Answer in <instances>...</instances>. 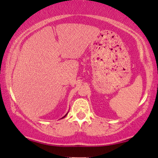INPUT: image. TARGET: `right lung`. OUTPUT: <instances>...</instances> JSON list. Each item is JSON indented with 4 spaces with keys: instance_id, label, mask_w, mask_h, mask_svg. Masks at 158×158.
I'll return each mask as SVG.
<instances>
[{
    "instance_id": "obj_1",
    "label": "right lung",
    "mask_w": 158,
    "mask_h": 158,
    "mask_svg": "<svg viewBox=\"0 0 158 158\" xmlns=\"http://www.w3.org/2000/svg\"><path fill=\"white\" fill-rule=\"evenodd\" d=\"M66 115H67V114H66ZM66 115H65V116H64V117H65V116H66ZM64 117H63V118H64Z\"/></svg>"
}]
</instances>
